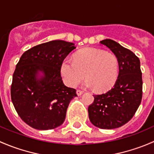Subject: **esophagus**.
I'll return each mask as SVG.
<instances>
[{
  "instance_id": "esophagus-1",
  "label": "esophagus",
  "mask_w": 154,
  "mask_h": 154,
  "mask_svg": "<svg viewBox=\"0 0 154 154\" xmlns=\"http://www.w3.org/2000/svg\"><path fill=\"white\" fill-rule=\"evenodd\" d=\"M76 92H77V95H81V94H83V91H82V90H79V89H77V91H76Z\"/></svg>"
}]
</instances>
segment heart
<instances>
[{
    "label": "heart",
    "instance_id": "heart-1",
    "mask_svg": "<svg viewBox=\"0 0 154 154\" xmlns=\"http://www.w3.org/2000/svg\"><path fill=\"white\" fill-rule=\"evenodd\" d=\"M63 81L69 87L77 86L85 77L86 86L103 91L116 83L119 62L113 54L95 48H84L74 55V60L65 59L60 65Z\"/></svg>",
    "mask_w": 154,
    "mask_h": 154
}]
</instances>
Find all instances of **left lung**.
Masks as SVG:
<instances>
[{
  "instance_id": "1",
  "label": "left lung",
  "mask_w": 154,
  "mask_h": 154,
  "mask_svg": "<svg viewBox=\"0 0 154 154\" xmlns=\"http://www.w3.org/2000/svg\"><path fill=\"white\" fill-rule=\"evenodd\" d=\"M116 55L119 73L112 88L106 93L94 95L88 108L93 125L100 129H115L129 122L142 101V77L140 60L129 49L112 39L100 42Z\"/></svg>"
}]
</instances>
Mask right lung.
I'll return each mask as SVG.
<instances>
[{
  "label": "right lung",
  "mask_w": 154,
  "mask_h": 154,
  "mask_svg": "<svg viewBox=\"0 0 154 154\" xmlns=\"http://www.w3.org/2000/svg\"><path fill=\"white\" fill-rule=\"evenodd\" d=\"M75 48L72 42L54 40L27 50L17 63L11 99L20 118L32 128L52 130L64 122L69 103L77 95L63 83L60 65Z\"/></svg>",
  "instance_id": "right-lung-1"
}]
</instances>
